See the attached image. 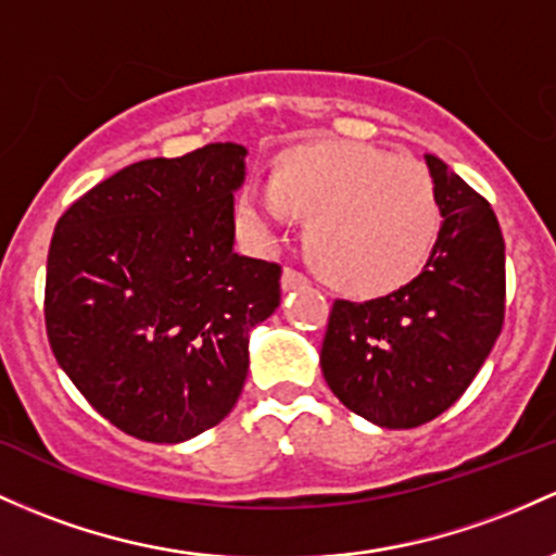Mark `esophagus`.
Masks as SVG:
<instances>
[{"mask_svg":"<svg viewBox=\"0 0 556 556\" xmlns=\"http://www.w3.org/2000/svg\"><path fill=\"white\" fill-rule=\"evenodd\" d=\"M298 285H308L306 274L298 271L295 266H285V271H282V288H285V290H292V288H298Z\"/></svg>","mask_w":556,"mask_h":556,"instance_id":"esophagus-1","label":"esophagus"}]
</instances>
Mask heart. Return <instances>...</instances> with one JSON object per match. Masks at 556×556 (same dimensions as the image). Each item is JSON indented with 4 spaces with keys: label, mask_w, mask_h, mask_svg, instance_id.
Returning a JSON list of instances; mask_svg holds the SVG:
<instances>
[{
    "label": "heart",
    "mask_w": 556,
    "mask_h": 556,
    "mask_svg": "<svg viewBox=\"0 0 556 556\" xmlns=\"http://www.w3.org/2000/svg\"><path fill=\"white\" fill-rule=\"evenodd\" d=\"M242 222L258 240L308 218L306 248L321 277L353 295L408 282L438 237V200L425 166L358 142L288 152L271 187L240 194Z\"/></svg>",
    "instance_id": "b5f03b06"
}]
</instances>
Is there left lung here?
<instances>
[{"label": "left lung", "mask_w": 556, "mask_h": 556, "mask_svg": "<svg viewBox=\"0 0 556 556\" xmlns=\"http://www.w3.org/2000/svg\"><path fill=\"white\" fill-rule=\"evenodd\" d=\"M443 224L419 277L329 311L319 364L329 390L388 430L419 427L475 380L504 325V237L483 194L425 155Z\"/></svg>", "instance_id": "left-lung-1"}]
</instances>
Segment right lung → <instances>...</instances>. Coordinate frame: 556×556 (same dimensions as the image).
Listing matches in <instances>:
<instances>
[{"mask_svg":"<svg viewBox=\"0 0 556 556\" xmlns=\"http://www.w3.org/2000/svg\"><path fill=\"white\" fill-rule=\"evenodd\" d=\"M245 148L152 157L91 187L47 255L52 353L110 425L181 443L235 408L248 332L279 306L282 266L235 253Z\"/></svg>","mask_w":556,"mask_h":556,"instance_id":"right-lung-1","label":"right lung"}]
</instances>
